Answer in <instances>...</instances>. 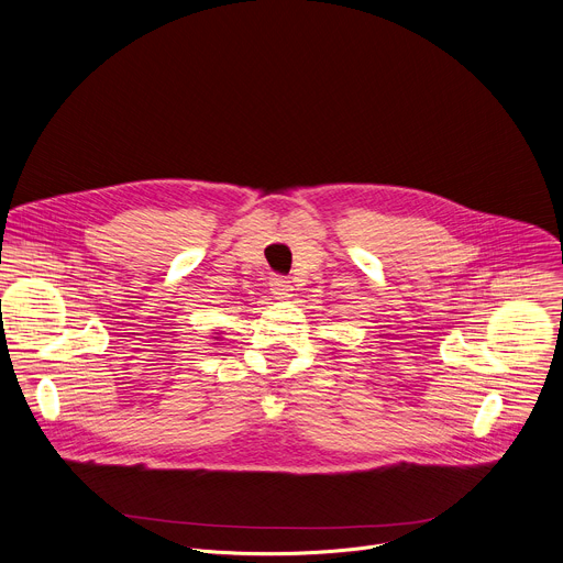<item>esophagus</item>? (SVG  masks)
Listing matches in <instances>:
<instances>
[{"label": "esophagus", "mask_w": 563, "mask_h": 563, "mask_svg": "<svg viewBox=\"0 0 563 563\" xmlns=\"http://www.w3.org/2000/svg\"><path fill=\"white\" fill-rule=\"evenodd\" d=\"M271 292L277 297V299H288L292 295V284L290 279L286 277H273L271 279Z\"/></svg>", "instance_id": "obj_1"}]
</instances>
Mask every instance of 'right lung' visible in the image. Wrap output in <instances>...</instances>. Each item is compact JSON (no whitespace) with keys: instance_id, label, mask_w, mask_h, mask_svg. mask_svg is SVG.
Wrapping results in <instances>:
<instances>
[{"instance_id":"add662e5","label":"right lung","mask_w":563,"mask_h":563,"mask_svg":"<svg viewBox=\"0 0 563 563\" xmlns=\"http://www.w3.org/2000/svg\"><path fill=\"white\" fill-rule=\"evenodd\" d=\"M219 334V332H217ZM212 340H219V336H212Z\"/></svg>"}]
</instances>
